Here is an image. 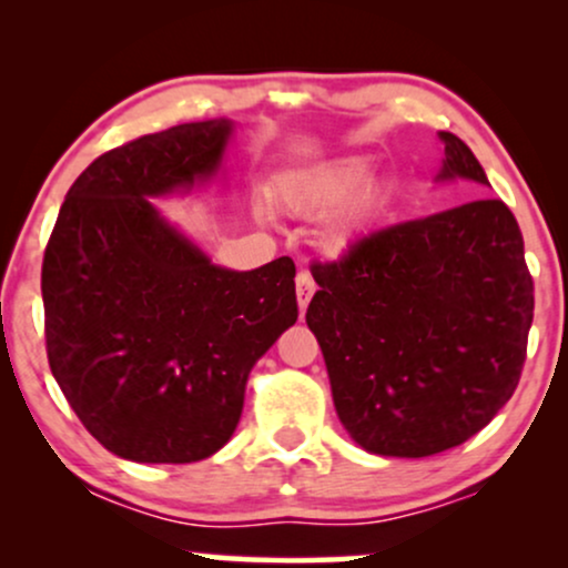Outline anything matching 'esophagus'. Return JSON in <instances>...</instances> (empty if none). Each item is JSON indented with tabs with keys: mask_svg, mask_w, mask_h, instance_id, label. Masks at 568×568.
Instances as JSON below:
<instances>
[{
	"mask_svg": "<svg viewBox=\"0 0 568 568\" xmlns=\"http://www.w3.org/2000/svg\"><path fill=\"white\" fill-rule=\"evenodd\" d=\"M312 293H315V280L306 270H298L296 275V296H298V310H306V304H310Z\"/></svg>",
	"mask_w": 568,
	"mask_h": 568,
	"instance_id": "1",
	"label": "esophagus"
}]
</instances>
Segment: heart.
I'll return each mask as SVG.
<instances>
[{"mask_svg":"<svg viewBox=\"0 0 568 568\" xmlns=\"http://www.w3.org/2000/svg\"><path fill=\"white\" fill-rule=\"evenodd\" d=\"M371 181V165L363 158L334 160L328 165L293 175L283 186V205L298 216H328L349 205ZM334 243H344V230L334 234Z\"/></svg>","mask_w":568,"mask_h":568,"instance_id":"heart-1","label":"heart"}]
</instances>
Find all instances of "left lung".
<instances>
[{
  "mask_svg": "<svg viewBox=\"0 0 568 568\" xmlns=\"http://www.w3.org/2000/svg\"><path fill=\"white\" fill-rule=\"evenodd\" d=\"M440 179H488L454 133ZM321 291L306 325L321 344L342 425L366 452L433 456L480 433L526 363L534 280L501 200H473L384 226L336 262H312Z\"/></svg>",
  "mask_w": 568,
  "mask_h": 568,
  "instance_id": "1",
  "label": "left lung"
}]
</instances>
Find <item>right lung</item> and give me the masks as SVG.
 I'll return each instance as SVG.
<instances>
[{
    "label": "right lung",
    "mask_w": 568,
    "mask_h": 568,
    "mask_svg": "<svg viewBox=\"0 0 568 568\" xmlns=\"http://www.w3.org/2000/svg\"><path fill=\"white\" fill-rule=\"evenodd\" d=\"M232 122H186L109 149L63 200L44 247L48 361L98 443L133 462L216 454L253 363L296 323V264L213 266L146 197L216 173Z\"/></svg>",
    "instance_id": "right-lung-1"
}]
</instances>
